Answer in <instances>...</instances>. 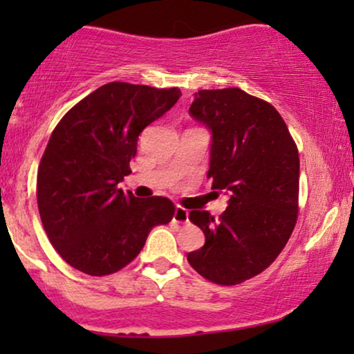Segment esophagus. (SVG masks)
Here are the masks:
<instances>
[{
  "label": "esophagus",
  "mask_w": 354,
  "mask_h": 354,
  "mask_svg": "<svg viewBox=\"0 0 354 354\" xmlns=\"http://www.w3.org/2000/svg\"><path fill=\"white\" fill-rule=\"evenodd\" d=\"M173 219L176 223H188L189 221L188 209L181 208V206H176V209H174V214H173Z\"/></svg>",
  "instance_id": "1"
}]
</instances>
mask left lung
<instances>
[{"mask_svg":"<svg viewBox=\"0 0 354 354\" xmlns=\"http://www.w3.org/2000/svg\"><path fill=\"white\" fill-rule=\"evenodd\" d=\"M189 115L211 131L208 178L230 200L219 219L189 213L206 239L188 263L213 283H243L265 271L293 233L298 148L281 115L239 88L194 93Z\"/></svg>","mask_w":354,"mask_h":354,"instance_id":"obj_1","label":"left lung"}]
</instances>
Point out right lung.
<instances>
[{
  "mask_svg": "<svg viewBox=\"0 0 354 354\" xmlns=\"http://www.w3.org/2000/svg\"><path fill=\"white\" fill-rule=\"evenodd\" d=\"M178 88L108 83L55 128L38 168V209L51 245L89 276L116 273L143 250L149 231L171 221L168 198L123 193L138 136L180 100Z\"/></svg>",
  "mask_w": 354,
  "mask_h": 354,
  "instance_id": "add662e5",
  "label": "right lung"
}]
</instances>
